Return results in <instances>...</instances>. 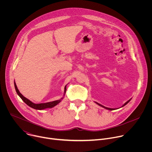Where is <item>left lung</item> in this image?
<instances>
[{"mask_svg":"<svg viewBox=\"0 0 152 152\" xmlns=\"http://www.w3.org/2000/svg\"><path fill=\"white\" fill-rule=\"evenodd\" d=\"M130 100H131V99H130L129 100H128L127 102H126L123 106H122V107L123 106H125L127 103H128L129 102H130ZM95 103H96L98 105H99V106H102V107H104V108H105V109H106V110H111V111H113V110H115V109H114V108H110V107H105V106H103V105H102V104H99V103H97V102H95Z\"/></svg>","mask_w":152,"mask_h":152,"instance_id":"1","label":"left lung"}]
</instances>
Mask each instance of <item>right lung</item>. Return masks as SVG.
<instances>
[{
  "instance_id": "obj_1",
  "label": "right lung",
  "mask_w": 152,
  "mask_h": 152,
  "mask_svg": "<svg viewBox=\"0 0 152 152\" xmlns=\"http://www.w3.org/2000/svg\"><path fill=\"white\" fill-rule=\"evenodd\" d=\"M66 86H65V88H64V96L65 95V93H66ZM14 86H15V91L17 93V94L20 96V97L22 99V100L26 103L29 106L34 108V109H35V110H45L46 109V108H52L54 106H55L56 105H57L59 102H61V100L63 99V97H62L61 99L59 100H55V101H53V102H48V103H38V104H36V103H34L33 102H32L31 101H30L29 99H28L27 98H26L25 97H24L22 94H21L19 90H18L17 88V86L16 85V83L15 82H14Z\"/></svg>"
}]
</instances>
